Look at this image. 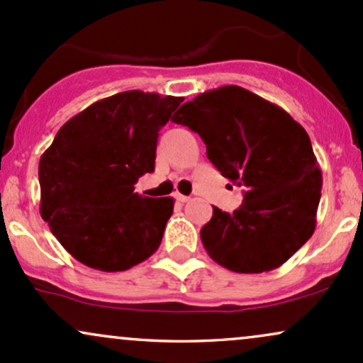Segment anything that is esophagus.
<instances>
[{"instance_id":"34e87169","label":"esophagus","mask_w":363,"mask_h":363,"mask_svg":"<svg viewBox=\"0 0 363 363\" xmlns=\"http://www.w3.org/2000/svg\"><path fill=\"white\" fill-rule=\"evenodd\" d=\"M174 199H177L178 202H182V203L189 202V200H190V197H186V195H182V194H174Z\"/></svg>"}]
</instances>
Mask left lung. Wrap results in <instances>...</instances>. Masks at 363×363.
I'll return each instance as SVG.
<instances>
[{
  "label": "left lung",
  "mask_w": 363,
  "mask_h": 363,
  "mask_svg": "<svg viewBox=\"0 0 363 363\" xmlns=\"http://www.w3.org/2000/svg\"><path fill=\"white\" fill-rule=\"evenodd\" d=\"M172 121L197 132L220 174L246 189L238 211L214 207L200 229L208 257L238 274L284 265L313 236L321 199V169L304 127L236 84L200 93Z\"/></svg>",
  "instance_id": "obj_1"
}]
</instances>
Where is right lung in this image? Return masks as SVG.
<instances>
[{
    "label": "right lung",
    "mask_w": 363,
    "mask_h": 363,
    "mask_svg": "<svg viewBox=\"0 0 363 363\" xmlns=\"http://www.w3.org/2000/svg\"><path fill=\"white\" fill-rule=\"evenodd\" d=\"M182 101L139 89L98 100L40 156V216L83 265L123 272L160 248L174 200L143 197L134 185L155 172L157 132Z\"/></svg>",
    "instance_id": "obj_1"
}]
</instances>
